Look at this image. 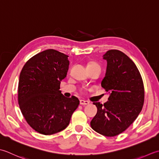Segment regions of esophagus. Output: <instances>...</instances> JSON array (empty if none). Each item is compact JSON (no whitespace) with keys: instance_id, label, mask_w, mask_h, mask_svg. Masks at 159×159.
Instances as JSON below:
<instances>
[{"instance_id":"obj_1","label":"esophagus","mask_w":159,"mask_h":159,"mask_svg":"<svg viewBox=\"0 0 159 159\" xmlns=\"http://www.w3.org/2000/svg\"><path fill=\"white\" fill-rule=\"evenodd\" d=\"M80 103L81 105H88V104H89V102L88 101H86V100H84V99H81Z\"/></svg>"}]
</instances>
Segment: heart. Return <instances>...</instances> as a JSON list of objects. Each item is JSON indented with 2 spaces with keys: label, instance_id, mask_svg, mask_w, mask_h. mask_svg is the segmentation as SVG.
<instances>
[{
  "label": "heart",
  "instance_id": "heart-1",
  "mask_svg": "<svg viewBox=\"0 0 159 159\" xmlns=\"http://www.w3.org/2000/svg\"><path fill=\"white\" fill-rule=\"evenodd\" d=\"M93 65H98V64L95 63V62H91V63H89L88 64V66H93Z\"/></svg>",
  "mask_w": 159,
  "mask_h": 159
}]
</instances>
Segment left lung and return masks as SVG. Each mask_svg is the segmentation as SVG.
I'll list each match as a JSON object with an SVG mask.
<instances>
[{"mask_svg": "<svg viewBox=\"0 0 159 159\" xmlns=\"http://www.w3.org/2000/svg\"><path fill=\"white\" fill-rule=\"evenodd\" d=\"M106 72L102 86L110 93L108 101L94 102L98 112L90 121L95 132L115 137L125 131L141 112L144 103L143 80L137 66L121 51L109 50L103 55Z\"/></svg>", "mask_w": 159, "mask_h": 159, "instance_id": "1", "label": "left lung"}]
</instances>
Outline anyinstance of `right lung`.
<instances>
[{"label": "right lung", "instance_id": "right-lung-1", "mask_svg": "<svg viewBox=\"0 0 159 159\" xmlns=\"http://www.w3.org/2000/svg\"><path fill=\"white\" fill-rule=\"evenodd\" d=\"M68 56L47 49L30 58L19 77L18 104L26 121L42 134L65 129L80 104L77 98H65L60 90L69 70Z\"/></svg>", "mask_w": 159, "mask_h": 159}]
</instances>
